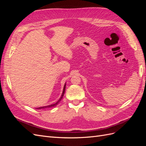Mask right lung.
<instances>
[{
	"mask_svg": "<svg viewBox=\"0 0 146 146\" xmlns=\"http://www.w3.org/2000/svg\"><path fill=\"white\" fill-rule=\"evenodd\" d=\"M65 90H66V83L64 84V88H63V92H62V94H61V98H60V99L56 102V103L54 104H52V105H47V106H45V107H38V108H36V109H38V110H40V109H46V108H52V107H55V106H56L57 105H58L59 104L61 100V99H62L63 97L64 96V92H65Z\"/></svg>",
	"mask_w": 146,
	"mask_h": 146,
	"instance_id": "right-lung-1",
	"label": "right lung"
}]
</instances>
